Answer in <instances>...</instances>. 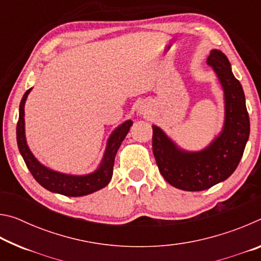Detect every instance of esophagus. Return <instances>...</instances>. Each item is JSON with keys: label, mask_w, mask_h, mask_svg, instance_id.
<instances>
[{"label": "esophagus", "mask_w": 261, "mask_h": 261, "mask_svg": "<svg viewBox=\"0 0 261 261\" xmlns=\"http://www.w3.org/2000/svg\"><path fill=\"white\" fill-rule=\"evenodd\" d=\"M141 112H145V114H146V109H145V110L143 109V110H141Z\"/></svg>", "instance_id": "esophagus-1"}]
</instances>
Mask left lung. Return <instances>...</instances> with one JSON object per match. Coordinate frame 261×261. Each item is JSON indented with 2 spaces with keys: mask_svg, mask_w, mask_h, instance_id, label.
<instances>
[{
  "mask_svg": "<svg viewBox=\"0 0 261 261\" xmlns=\"http://www.w3.org/2000/svg\"><path fill=\"white\" fill-rule=\"evenodd\" d=\"M207 64L213 68L224 92V124L206 148L188 152L179 148L160 127L153 125V154L168 183L184 191H202L223 182L240 163L250 135V118L241 83L222 51L211 50Z\"/></svg>",
  "mask_w": 261,
  "mask_h": 261,
  "instance_id": "1",
  "label": "left lung"
}]
</instances>
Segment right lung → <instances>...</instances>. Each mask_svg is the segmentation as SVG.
<instances>
[{
  "mask_svg": "<svg viewBox=\"0 0 261 261\" xmlns=\"http://www.w3.org/2000/svg\"><path fill=\"white\" fill-rule=\"evenodd\" d=\"M32 88L25 92L19 105V118L17 123V144L19 152L28 166L29 170L37 182L51 192L63 194L68 197H82L86 194L93 193L98 190L105 188L113 176V167L117 149L120 148L122 141L129 132L132 125V121L127 120L120 126L115 129L110 135L103 159L100 163V167L93 173L83 176L67 175L59 171L51 170L49 168L41 165L34 158L30 151L25 138V121H24V106L28 95Z\"/></svg>",
  "mask_w": 261,
  "mask_h": 261,
  "instance_id": "right-lung-1",
  "label": "right lung"
}]
</instances>
